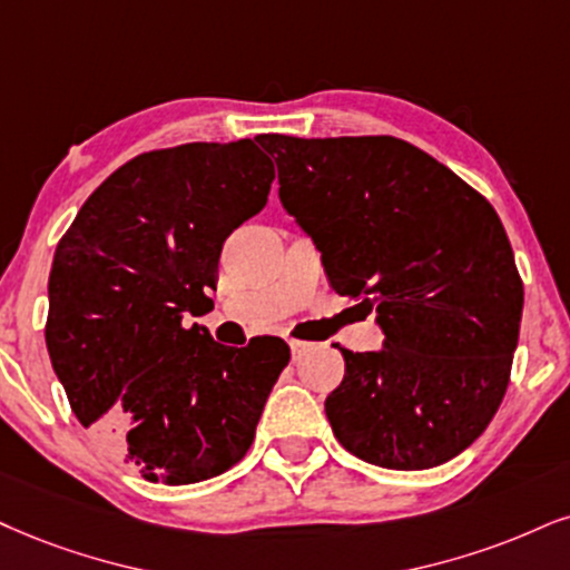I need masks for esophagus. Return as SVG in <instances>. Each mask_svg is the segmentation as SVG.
Wrapping results in <instances>:
<instances>
[{
  "mask_svg": "<svg viewBox=\"0 0 570 570\" xmlns=\"http://www.w3.org/2000/svg\"><path fill=\"white\" fill-rule=\"evenodd\" d=\"M308 348H312V343H306V341H291V354H293V360H301V356H304Z\"/></svg>",
  "mask_w": 570,
  "mask_h": 570,
  "instance_id": "1",
  "label": "esophagus"
}]
</instances>
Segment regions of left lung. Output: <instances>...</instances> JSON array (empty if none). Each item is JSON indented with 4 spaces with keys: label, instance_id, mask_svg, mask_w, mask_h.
<instances>
[{
    "label": "left lung",
    "instance_id": "obj_1",
    "mask_svg": "<svg viewBox=\"0 0 570 570\" xmlns=\"http://www.w3.org/2000/svg\"><path fill=\"white\" fill-rule=\"evenodd\" d=\"M279 203L322 253L335 293L375 312L383 348H341L325 399L335 439L370 465L425 470L500 410L523 283L491 203L396 137L262 135Z\"/></svg>",
    "mask_w": 570,
    "mask_h": 570
}]
</instances>
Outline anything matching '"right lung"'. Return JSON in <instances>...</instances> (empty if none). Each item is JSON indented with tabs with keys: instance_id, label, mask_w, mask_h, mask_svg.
Wrapping results in <instances>:
<instances>
[{
	"instance_id": "right-lung-1",
	"label": "right lung",
	"mask_w": 570,
	"mask_h": 570,
	"mask_svg": "<svg viewBox=\"0 0 570 570\" xmlns=\"http://www.w3.org/2000/svg\"><path fill=\"white\" fill-rule=\"evenodd\" d=\"M256 139L131 158L89 195L55 250L47 351L83 428L147 481L185 487L243 460L283 338L222 346L187 317L214 308L227 237L266 206Z\"/></svg>"
}]
</instances>
